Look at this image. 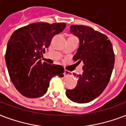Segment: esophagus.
<instances>
[{
	"instance_id": "obj_1",
	"label": "esophagus",
	"mask_w": 126,
	"mask_h": 126,
	"mask_svg": "<svg viewBox=\"0 0 126 126\" xmlns=\"http://www.w3.org/2000/svg\"><path fill=\"white\" fill-rule=\"evenodd\" d=\"M64 77H69V76H72V74H71V72L68 71V70H65L64 71Z\"/></svg>"
}]
</instances>
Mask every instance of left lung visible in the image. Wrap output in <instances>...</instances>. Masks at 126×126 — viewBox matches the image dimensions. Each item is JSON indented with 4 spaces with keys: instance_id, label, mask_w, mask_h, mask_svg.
<instances>
[{
    "instance_id": "1",
    "label": "left lung",
    "mask_w": 126,
    "mask_h": 126,
    "mask_svg": "<svg viewBox=\"0 0 126 126\" xmlns=\"http://www.w3.org/2000/svg\"><path fill=\"white\" fill-rule=\"evenodd\" d=\"M70 32L79 39V46L74 56L83 62L82 74L74 89H67L66 96L77 103H89L107 87L114 65V52L110 41L105 34L88 26L72 25Z\"/></svg>"
}]
</instances>
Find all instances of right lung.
<instances>
[{"mask_svg":"<svg viewBox=\"0 0 126 126\" xmlns=\"http://www.w3.org/2000/svg\"><path fill=\"white\" fill-rule=\"evenodd\" d=\"M65 23H31L17 29L8 42L5 60L12 82L22 95L38 98L45 94L53 77L64 76L63 66L41 62L40 58L52 37Z\"/></svg>","mask_w":126,"mask_h":126,"instance_id":"right-lung-1","label":"right lung"}]
</instances>
